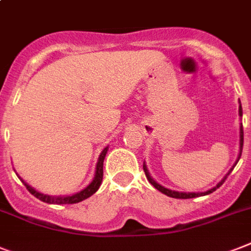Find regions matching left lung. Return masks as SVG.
<instances>
[{
    "instance_id": "8db88e82",
    "label": "left lung",
    "mask_w": 251,
    "mask_h": 251,
    "mask_svg": "<svg viewBox=\"0 0 251 251\" xmlns=\"http://www.w3.org/2000/svg\"><path fill=\"white\" fill-rule=\"evenodd\" d=\"M238 113H240V116H242V107L241 104H240V108H238ZM242 146H244V130H242V126H241V129H240V156H238V160H240V157H241V152H242ZM237 160V162H238ZM236 162V164H237ZM235 164V166H236ZM143 170L144 173H146V176L147 179H148V182L151 183V184L153 185L154 188L158 189L160 192H162L164 195H166V196L169 197H173V199H195V197H199V196H205V195H209V193H213L214 191L217 188H219L223 183H225V180L227 179V176L229 174H231V172L233 170V169H231V172L228 173L227 175H226V178L222 180V182H219L217 184V187H214V188L209 189V191H206V192H201V193H184V192H176V191H170V189L168 188H165V187H162V185H160L158 183H156L153 180V179L151 178V175L150 173H148V170H147V166L146 165H143Z\"/></svg>"
}]
</instances>
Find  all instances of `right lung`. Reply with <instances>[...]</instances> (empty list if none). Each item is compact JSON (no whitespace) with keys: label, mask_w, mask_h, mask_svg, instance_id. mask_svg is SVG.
<instances>
[{"label":"right lung","mask_w":251,"mask_h":251,"mask_svg":"<svg viewBox=\"0 0 251 251\" xmlns=\"http://www.w3.org/2000/svg\"><path fill=\"white\" fill-rule=\"evenodd\" d=\"M108 151V147H105L103 152L100 153L99 156V160H98V164H97V172H95V178H94L93 182L90 184L87 185L86 188L82 189L81 192H77L72 196H66V197H54V196H48V195H42V193L37 192L36 189H33L30 185L26 184L24 180L22 182L24 183V185L26 187V189L29 191L34 197H37L38 200L41 201H44L46 203H56V205H63V203H77V202H81L83 200L89 199L91 195L97 192L99 187L101 184V180H103V161H104L105 157V153H107Z\"/></svg>","instance_id":"obj_1"}]
</instances>
